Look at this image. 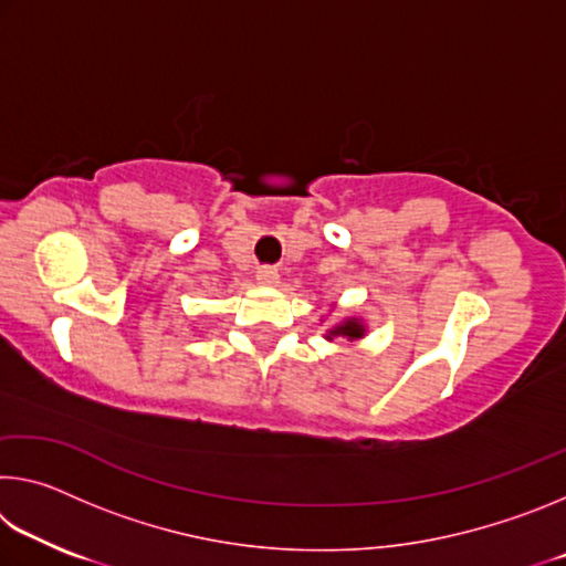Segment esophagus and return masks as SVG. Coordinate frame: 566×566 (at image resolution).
<instances>
[{
  "instance_id": "1",
  "label": "esophagus",
  "mask_w": 566,
  "mask_h": 566,
  "mask_svg": "<svg viewBox=\"0 0 566 566\" xmlns=\"http://www.w3.org/2000/svg\"><path fill=\"white\" fill-rule=\"evenodd\" d=\"M256 282L264 286H274L280 282V272H276L274 266H260V270H256Z\"/></svg>"
}]
</instances>
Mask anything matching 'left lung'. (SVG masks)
I'll return each mask as SVG.
<instances>
[{
    "instance_id": "left-lung-1",
    "label": "left lung",
    "mask_w": 566,
    "mask_h": 566,
    "mask_svg": "<svg viewBox=\"0 0 566 566\" xmlns=\"http://www.w3.org/2000/svg\"><path fill=\"white\" fill-rule=\"evenodd\" d=\"M364 322L361 319H357V317H349V319H344V322H337V324H332V329L324 334V339H349V342H354V339H361L364 337Z\"/></svg>"
}]
</instances>
